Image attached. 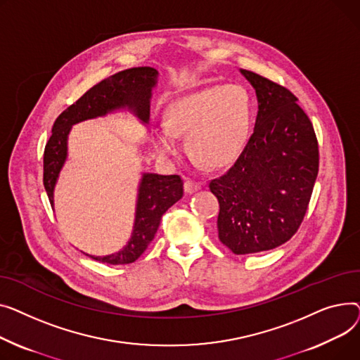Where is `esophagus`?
<instances>
[{
	"label": "esophagus",
	"mask_w": 360,
	"mask_h": 360,
	"mask_svg": "<svg viewBox=\"0 0 360 360\" xmlns=\"http://www.w3.org/2000/svg\"><path fill=\"white\" fill-rule=\"evenodd\" d=\"M200 188H202V184L198 183V181H193V180H190V179H187L184 181V190H186V193H188V195L196 193L198 190H200Z\"/></svg>",
	"instance_id": "34e87169"
}]
</instances>
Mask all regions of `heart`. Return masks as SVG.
<instances>
[{"label": "heart", "mask_w": 360, "mask_h": 360, "mask_svg": "<svg viewBox=\"0 0 360 360\" xmlns=\"http://www.w3.org/2000/svg\"><path fill=\"white\" fill-rule=\"evenodd\" d=\"M252 100L237 84L202 89L170 104L165 123L154 126L151 139L157 153L174 158L181 153L180 136L188 135L192 154L203 164L221 168L234 162L248 142Z\"/></svg>", "instance_id": "1"}]
</instances>
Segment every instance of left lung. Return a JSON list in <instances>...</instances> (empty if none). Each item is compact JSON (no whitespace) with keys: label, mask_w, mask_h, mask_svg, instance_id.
Returning a JSON list of instances; mask_svg holds the SVG:
<instances>
[{"label":"left lung","mask_w":360,"mask_h":360,"mask_svg":"<svg viewBox=\"0 0 360 360\" xmlns=\"http://www.w3.org/2000/svg\"><path fill=\"white\" fill-rule=\"evenodd\" d=\"M240 72L259 101L255 132L236 164L209 188L219 202L221 243L234 255H251L285 244L298 231L319 174V142L288 89Z\"/></svg>","instance_id":"obj_1"}]
</instances>
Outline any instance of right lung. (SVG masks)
Listing matches in <instances>:
<instances>
[{
	"label": "right lung",
	"instance_id": "1",
	"mask_svg": "<svg viewBox=\"0 0 360 360\" xmlns=\"http://www.w3.org/2000/svg\"><path fill=\"white\" fill-rule=\"evenodd\" d=\"M157 81L158 71L151 67L120 71L96 84L58 116L44 155V186L52 206L55 186L68 157V136L72 126L117 110H128L146 124L150 120V103ZM181 198L183 180L180 176L142 173L138 186L134 229L128 244L109 256H87L108 264L134 263L154 240L167 209Z\"/></svg>",
	"mask_w": 360,
	"mask_h": 360
}]
</instances>
